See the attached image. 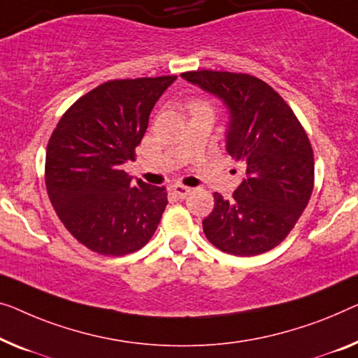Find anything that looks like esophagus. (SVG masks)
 <instances>
[{"label":"esophagus","instance_id":"obj_1","mask_svg":"<svg viewBox=\"0 0 358 358\" xmlns=\"http://www.w3.org/2000/svg\"><path fill=\"white\" fill-rule=\"evenodd\" d=\"M170 191H172V193L177 196L178 199H185V197L191 193V188H188V186H185V185L175 183L170 186Z\"/></svg>","mask_w":358,"mask_h":358}]
</instances>
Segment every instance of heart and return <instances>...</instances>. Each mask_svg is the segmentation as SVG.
Returning a JSON list of instances; mask_svg holds the SVG:
<instances>
[{
  "mask_svg": "<svg viewBox=\"0 0 358 358\" xmlns=\"http://www.w3.org/2000/svg\"><path fill=\"white\" fill-rule=\"evenodd\" d=\"M189 108H191V109H194V108H210V106L207 104L206 101H193Z\"/></svg>",
  "mask_w": 358,
  "mask_h": 358,
  "instance_id": "b5f03b06",
  "label": "heart"
}]
</instances>
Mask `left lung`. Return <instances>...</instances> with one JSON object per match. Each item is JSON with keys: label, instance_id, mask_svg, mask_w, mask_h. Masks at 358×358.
Wrapping results in <instances>:
<instances>
[{"label": "left lung", "instance_id": "1", "mask_svg": "<svg viewBox=\"0 0 358 358\" xmlns=\"http://www.w3.org/2000/svg\"><path fill=\"white\" fill-rule=\"evenodd\" d=\"M181 77L230 109L227 151L246 169L230 199L202 220L206 238L223 252L250 257L278 246L310 201L313 149L292 109L264 80L249 73L194 71Z\"/></svg>", "mask_w": 358, "mask_h": 358}]
</instances>
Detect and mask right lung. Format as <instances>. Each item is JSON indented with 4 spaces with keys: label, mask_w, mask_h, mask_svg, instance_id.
Listing matches in <instances>:
<instances>
[{
    "label": "right lung",
    "mask_w": 358,
    "mask_h": 358,
    "mask_svg": "<svg viewBox=\"0 0 358 358\" xmlns=\"http://www.w3.org/2000/svg\"><path fill=\"white\" fill-rule=\"evenodd\" d=\"M175 78L101 83L64 112L48 141V196L67 231L93 252H135L157 230L167 189L133 181L122 165L135 159L149 114Z\"/></svg>",
    "instance_id": "add662e5"
}]
</instances>
